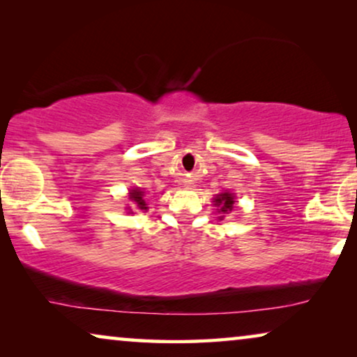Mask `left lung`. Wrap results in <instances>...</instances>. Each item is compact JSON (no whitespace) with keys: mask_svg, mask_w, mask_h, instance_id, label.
Returning a JSON list of instances; mask_svg holds the SVG:
<instances>
[{"mask_svg":"<svg viewBox=\"0 0 357 357\" xmlns=\"http://www.w3.org/2000/svg\"><path fill=\"white\" fill-rule=\"evenodd\" d=\"M213 203H214V206L218 208V213L222 214V216H219L222 219L226 214L232 211L234 203H236V195L231 192H224L221 195H216V198H214Z\"/></svg>","mask_w":357,"mask_h":357,"instance_id":"1","label":"left lung"}]
</instances>
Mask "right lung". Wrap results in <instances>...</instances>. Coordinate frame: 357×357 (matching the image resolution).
Listing matches in <instances>:
<instances>
[{
	"mask_svg": "<svg viewBox=\"0 0 357 357\" xmlns=\"http://www.w3.org/2000/svg\"><path fill=\"white\" fill-rule=\"evenodd\" d=\"M128 199H130V206H126V211L128 214H133L135 211H148V204L144 202V192L141 188H133L130 190L128 193Z\"/></svg>",
	"mask_w": 357,
	"mask_h": 357,
	"instance_id": "obj_1",
	"label": "right lung"
}]
</instances>
